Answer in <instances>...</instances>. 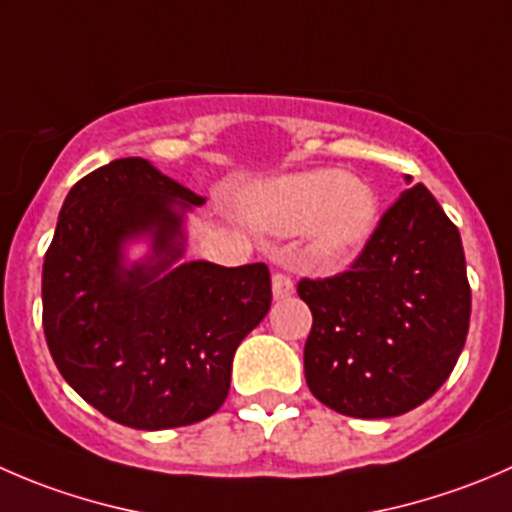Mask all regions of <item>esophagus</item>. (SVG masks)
<instances>
[{
	"label": "esophagus",
	"mask_w": 512,
	"mask_h": 512,
	"mask_svg": "<svg viewBox=\"0 0 512 512\" xmlns=\"http://www.w3.org/2000/svg\"><path fill=\"white\" fill-rule=\"evenodd\" d=\"M292 292H295V282L287 275H282V272H275L272 275V295H275V300H285Z\"/></svg>",
	"instance_id": "1"
}]
</instances>
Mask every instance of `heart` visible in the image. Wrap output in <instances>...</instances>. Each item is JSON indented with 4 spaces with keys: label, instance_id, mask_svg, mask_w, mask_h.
<instances>
[{
    "label": "heart",
    "instance_id": "heart-1",
    "mask_svg": "<svg viewBox=\"0 0 512 512\" xmlns=\"http://www.w3.org/2000/svg\"><path fill=\"white\" fill-rule=\"evenodd\" d=\"M377 212L375 190L335 167L275 177L245 200V217L260 232L307 230V257L317 265H340L357 255L375 232Z\"/></svg>",
    "mask_w": 512,
    "mask_h": 512
}]
</instances>
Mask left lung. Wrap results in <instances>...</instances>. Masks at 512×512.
Here are the masks:
<instances>
[{"mask_svg": "<svg viewBox=\"0 0 512 512\" xmlns=\"http://www.w3.org/2000/svg\"><path fill=\"white\" fill-rule=\"evenodd\" d=\"M297 295L312 312L307 388L350 418H395L423 405L468 337L463 242L425 185L395 200L350 270L300 280Z\"/></svg>", "mask_w": 512, "mask_h": 512, "instance_id": "obj_1", "label": "left lung"}]
</instances>
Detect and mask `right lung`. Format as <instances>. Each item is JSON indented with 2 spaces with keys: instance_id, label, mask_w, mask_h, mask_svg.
<instances>
[{
  "instance_id": "add662e5",
  "label": "right lung",
  "mask_w": 512,
  "mask_h": 512,
  "mask_svg": "<svg viewBox=\"0 0 512 512\" xmlns=\"http://www.w3.org/2000/svg\"><path fill=\"white\" fill-rule=\"evenodd\" d=\"M205 197L142 157L69 190L42 270V325L69 388L137 430L200 423L230 393L232 357L267 315L270 270L185 262L187 212ZM151 252L130 261L126 247Z\"/></svg>"
}]
</instances>
